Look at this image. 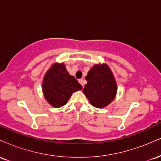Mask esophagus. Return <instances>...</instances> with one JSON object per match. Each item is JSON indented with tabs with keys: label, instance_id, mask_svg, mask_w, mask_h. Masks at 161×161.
Listing matches in <instances>:
<instances>
[{
	"label": "esophagus",
	"instance_id": "obj_1",
	"mask_svg": "<svg viewBox=\"0 0 161 161\" xmlns=\"http://www.w3.org/2000/svg\"><path fill=\"white\" fill-rule=\"evenodd\" d=\"M79 82L80 83L81 85H82V87H84V80H83L82 79H79Z\"/></svg>",
	"mask_w": 161,
	"mask_h": 161
}]
</instances>
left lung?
Wrapping results in <instances>:
<instances>
[{"label": "left lung", "instance_id": "obj_1", "mask_svg": "<svg viewBox=\"0 0 161 161\" xmlns=\"http://www.w3.org/2000/svg\"><path fill=\"white\" fill-rule=\"evenodd\" d=\"M82 92L94 107L102 108L114 99L116 83L108 66L95 65L88 72Z\"/></svg>", "mask_w": 161, "mask_h": 161}]
</instances>
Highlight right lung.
Returning <instances> with one entry per match:
<instances>
[{"mask_svg":"<svg viewBox=\"0 0 161 161\" xmlns=\"http://www.w3.org/2000/svg\"><path fill=\"white\" fill-rule=\"evenodd\" d=\"M82 88L75 77L68 73L64 64H53L46 73L42 84L46 100L54 108L65 105L73 92Z\"/></svg>","mask_w":161,"mask_h":161,"instance_id":"right-lung-1","label":"right lung"}]
</instances>
